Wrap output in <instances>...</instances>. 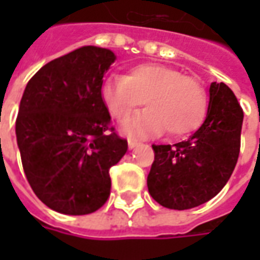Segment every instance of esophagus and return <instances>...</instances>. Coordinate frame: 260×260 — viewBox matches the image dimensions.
<instances>
[{
	"label": "esophagus",
	"instance_id": "esophagus-1",
	"mask_svg": "<svg viewBox=\"0 0 260 260\" xmlns=\"http://www.w3.org/2000/svg\"><path fill=\"white\" fill-rule=\"evenodd\" d=\"M139 145H141L139 142H136V141H128V147H129L131 150H132V149H135L136 146H139Z\"/></svg>",
	"mask_w": 260,
	"mask_h": 260
}]
</instances>
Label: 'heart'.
<instances>
[{
    "label": "heart",
    "instance_id": "obj_1",
    "mask_svg": "<svg viewBox=\"0 0 260 260\" xmlns=\"http://www.w3.org/2000/svg\"><path fill=\"white\" fill-rule=\"evenodd\" d=\"M100 96L115 119H124L145 102V111L121 125V132L132 138L157 135L164 128L171 136L188 135L202 124L207 110L205 89L195 78L160 64H139L125 76H108Z\"/></svg>",
    "mask_w": 260,
    "mask_h": 260
}]
</instances>
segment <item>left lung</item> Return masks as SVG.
Masks as SVG:
<instances>
[{
    "mask_svg": "<svg viewBox=\"0 0 260 260\" xmlns=\"http://www.w3.org/2000/svg\"><path fill=\"white\" fill-rule=\"evenodd\" d=\"M244 113L224 83L209 87L206 118L188 139L153 145L154 161L147 175L149 193L161 206L185 210L217 195L235 169Z\"/></svg>",
    "mask_w": 260,
    "mask_h": 260,
    "instance_id": "obj_1",
    "label": "left lung"
}]
</instances>
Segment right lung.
Instances as JSON below:
<instances>
[{
	"label": "right lung",
	"instance_id": "add662e5",
	"mask_svg": "<svg viewBox=\"0 0 260 260\" xmlns=\"http://www.w3.org/2000/svg\"><path fill=\"white\" fill-rule=\"evenodd\" d=\"M117 59L108 48L83 46L55 58L29 80L16 118L26 178L55 212L82 216L106 203L110 169L128 150L100 96L103 76Z\"/></svg>",
	"mask_w": 260,
	"mask_h": 260
}]
</instances>
